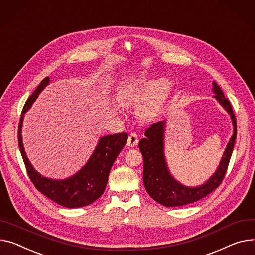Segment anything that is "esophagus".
Masks as SVG:
<instances>
[{
	"mask_svg": "<svg viewBox=\"0 0 255 255\" xmlns=\"http://www.w3.org/2000/svg\"><path fill=\"white\" fill-rule=\"evenodd\" d=\"M138 143V136L136 133H130L129 134V137H128V140H127V144L128 146L130 147H133L135 145H137Z\"/></svg>",
	"mask_w": 255,
	"mask_h": 255,
	"instance_id": "esophagus-1",
	"label": "esophagus"
}]
</instances>
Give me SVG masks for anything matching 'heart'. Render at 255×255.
Segmentation results:
<instances>
[{
	"mask_svg": "<svg viewBox=\"0 0 255 255\" xmlns=\"http://www.w3.org/2000/svg\"><path fill=\"white\" fill-rule=\"evenodd\" d=\"M167 89V83L163 80L152 81L147 79H131L127 81L119 91V99L123 103H131L143 97L147 92L149 94L138 107V115L141 118H147L154 112L158 101L162 97L164 90Z\"/></svg>",
	"mask_w": 255,
	"mask_h": 255,
	"instance_id": "heart-1",
	"label": "heart"
}]
</instances>
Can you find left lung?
Instances as JSON below:
<instances>
[{
    "instance_id": "obj_1",
    "label": "left lung",
    "mask_w": 255,
    "mask_h": 255,
    "mask_svg": "<svg viewBox=\"0 0 255 255\" xmlns=\"http://www.w3.org/2000/svg\"><path fill=\"white\" fill-rule=\"evenodd\" d=\"M214 97L231 115L234 124V134L225 150L216 172L203 185L188 188L177 182L169 173L163 152V136L165 121L151 124L144 133L145 138L139 141V149L143 157V183L148 195L166 207H177L191 204L208 196L223 182L232 157L237 137V121L230 100L223 90L213 82Z\"/></svg>"
}]
</instances>
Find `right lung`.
Wrapping results in <instances>:
<instances>
[{"instance_id":"obj_1","label":"right lung","mask_w":255,"mask_h":255,"mask_svg":"<svg viewBox=\"0 0 255 255\" xmlns=\"http://www.w3.org/2000/svg\"><path fill=\"white\" fill-rule=\"evenodd\" d=\"M49 77H46L37 89L31 93L22 109L18 125V144L29 179L36 189L50 200L67 208H78L92 204L104 194L109 179L111 168L118 155L126 144L127 133H118L101 137L93 155L81 170L74 176L63 180H54L42 176L30 165L26 158L21 138L23 114L28 111L40 92L47 86Z\"/></svg>"}]
</instances>
